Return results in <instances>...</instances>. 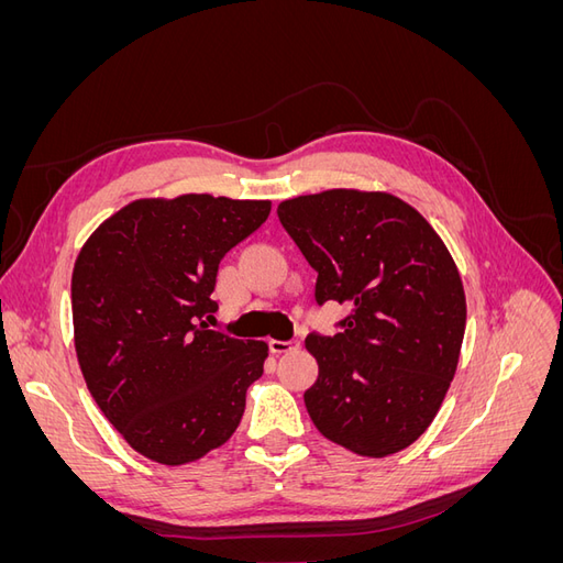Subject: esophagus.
Listing matches in <instances>:
<instances>
[{
  "label": "esophagus",
  "instance_id": "1",
  "mask_svg": "<svg viewBox=\"0 0 563 563\" xmlns=\"http://www.w3.org/2000/svg\"><path fill=\"white\" fill-rule=\"evenodd\" d=\"M269 352L272 354H284V352H294L300 347V343H296V340H269Z\"/></svg>",
  "mask_w": 563,
  "mask_h": 563
}]
</instances>
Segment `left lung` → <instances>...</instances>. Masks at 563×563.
<instances>
[{
  "label": "left lung",
  "instance_id": "1",
  "mask_svg": "<svg viewBox=\"0 0 563 563\" xmlns=\"http://www.w3.org/2000/svg\"><path fill=\"white\" fill-rule=\"evenodd\" d=\"M314 272L319 305L350 314L305 338L319 364L305 406L314 428L364 457L399 453L430 428L455 376L467 302L446 244L389 192L323 190L277 207Z\"/></svg>",
  "mask_w": 563,
  "mask_h": 563
}]
</instances>
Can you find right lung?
<instances>
[{
  "mask_svg": "<svg viewBox=\"0 0 563 563\" xmlns=\"http://www.w3.org/2000/svg\"><path fill=\"white\" fill-rule=\"evenodd\" d=\"M267 199H135L103 220L73 269L81 376L126 444L195 463L234 434L267 345L211 331L223 255L258 230Z\"/></svg>",
  "mask_w": 563,
  "mask_h": 563,
  "instance_id": "add662e5",
  "label": "right lung"
}]
</instances>
